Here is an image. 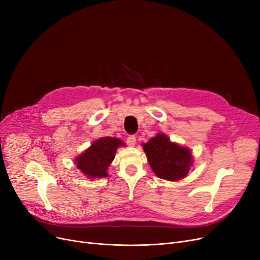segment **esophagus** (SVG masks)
Wrapping results in <instances>:
<instances>
[{"label":"esophagus","mask_w":260,"mask_h":260,"mask_svg":"<svg viewBox=\"0 0 260 260\" xmlns=\"http://www.w3.org/2000/svg\"><path fill=\"white\" fill-rule=\"evenodd\" d=\"M126 143L128 146H134L136 144V137L135 136H128L126 138Z\"/></svg>","instance_id":"34e87169"}]
</instances>
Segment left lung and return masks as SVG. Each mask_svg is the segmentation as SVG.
Masks as SVG:
<instances>
[{
	"label": "left lung",
	"mask_w": 260,
	"mask_h": 260,
	"mask_svg": "<svg viewBox=\"0 0 260 260\" xmlns=\"http://www.w3.org/2000/svg\"><path fill=\"white\" fill-rule=\"evenodd\" d=\"M142 146L149 166L161 179L180 180L187 175L193 165L190 149L172 142L165 134H157Z\"/></svg>",
	"instance_id": "left-lung-1"
}]
</instances>
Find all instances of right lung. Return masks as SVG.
<instances>
[{
    "instance_id": "1",
    "label": "right lung",
    "mask_w": 260,
    "mask_h": 260,
    "mask_svg": "<svg viewBox=\"0 0 260 260\" xmlns=\"http://www.w3.org/2000/svg\"><path fill=\"white\" fill-rule=\"evenodd\" d=\"M124 145L122 140L113 137L95 140L83 154L75 159L77 168L89 179L107 177V169L115 158L117 148Z\"/></svg>"
}]
</instances>
